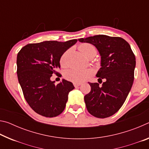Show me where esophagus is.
Returning <instances> with one entry per match:
<instances>
[{
	"instance_id": "esophagus-1",
	"label": "esophagus",
	"mask_w": 149,
	"mask_h": 149,
	"mask_svg": "<svg viewBox=\"0 0 149 149\" xmlns=\"http://www.w3.org/2000/svg\"><path fill=\"white\" fill-rule=\"evenodd\" d=\"M81 85V84H80V83H79V84H78V83H74V85L75 87H79V85Z\"/></svg>"
}]
</instances>
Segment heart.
<instances>
[{"mask_svg": "<svg viewBox=\"0 0 149 149\" xmlns=\"http://www.w3.org/2000/svg\"><path fill=\"white\" fill-rule=\"evenodd\" d=\"M78 49L81 52L84 56L87 57L89 55H95L97 53V50L95 46L92 44L84 42L79 45ZM69 54V50L65 51L60 58V64L63 67H67L68 65V56ZM91 71L89 70L72 68L67 70L65 73V79L70 81L74 83L82 82L89 78L91 75Z\"/></svg>", "mask_w": 149, "mask_h": 149, "instance_id": "heart-1", "label": "heart"}]
</instances>
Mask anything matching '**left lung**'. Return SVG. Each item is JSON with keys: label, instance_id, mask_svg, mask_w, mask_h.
<instances>
[{"label": "left lung", "instance_id": "obj_1", "mask_svg": "<svg viewBox=\"0 0 149 149\" xmlns=\"http://www.w3.org/2000/svg\"><path fill=\"white\" fill-rule=\"evenodd\" d=\"M95 46L101 56L99 83H89L91 91L84 97L87 109L93 116L110 117L123 104L134 80L135 56L130 44L119 37L98 35L78 39ZM101 81V82H100Z\"/></svg>", "mask_w": 149, "mask_h": 149}]
</instances>
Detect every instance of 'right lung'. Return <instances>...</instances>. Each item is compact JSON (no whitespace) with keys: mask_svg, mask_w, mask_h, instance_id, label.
I'll return each instance as SVG.
<instances>
[{"mask_svg":"<svg viewBox=\"0 0 149 149\" xmlns=\"http://www.w3.org/2000/svg\"><path fill=\"white\" fill-rule=\"evenodd\" d=\"M77 41H56L30 43L19 50L17 56V74L24 98L35 112L52 118L64 111L72 83L62 79L58 85L50 80L58 74L63 53Z\"/></svg>","mask_w":149,"mask_h":149,"instance_id":"1","label":"right lung"}]
</instances>
